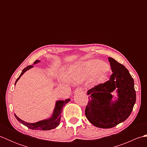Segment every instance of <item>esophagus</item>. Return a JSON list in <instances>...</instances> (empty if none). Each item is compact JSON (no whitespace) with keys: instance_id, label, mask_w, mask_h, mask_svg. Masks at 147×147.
Returning <instances> with one entry per match:
<instances>
[{"instance_id":"1","label":"esophagus","mask_w":147,"mask_h":147,"mask_svg":"<svg viewBox=\"0 0 147 147\" xmlns=\"http://www.w3.org/2000/svg\"><path fill=\"white\" fill-rule=\"evenodd\" d=\"M83 88H78L75 90V93H79V92H83Z\"/></svg>"}]
</instances>
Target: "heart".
Segmentation results:
<instances>
[{
  "instance_id": "1",
  "label": "heart",
  "mask_w": 147,
  "mask_h": 147,
  "mask_svg": "<svg viewBox=\"0 0 147 147\" xmlns=\"http://www.w3.org/2000/svg\"><path fill=\"white\" fill-rule=\"evenodd\" d=\"M109 67L100 60H91L80 62L72 66L69 71V77L76 82L93 77V82L96 85L104 83L107 76Z\"/></svg>"
}]
</instances>
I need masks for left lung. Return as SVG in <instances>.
<instances>
[{
	"mask_svg": "<svg viewBox=\"0 0 147 147\" xmlns=\"http://www.w3.org/2000/svg\"><path fill=\"white\" fill-rule=\"evenodd\" d=\"M108 59L113 72L110 80L87 92L89 96L85 115L100 128H111L127 119L136 102L134 80L129 72L114 59ZM115 91L117 98L112 95Z\"/></svg>",
	"mask_w": 147,
	"mask_h": 147,
	"instance_id": "8db88e82",
	"label": "left lung"
}]
</instances>
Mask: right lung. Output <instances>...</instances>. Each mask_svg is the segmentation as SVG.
I'll use <instances>...</instances> for the list:
<instances>
[{
  "mask_svg": "<svg viewBox=\"0 0 147 147\" xmlns=\"http://www.w3.org/2000/svg\"><path fill=\"white\" fill-rule=\"evenodd\" d=\"M40 61L36 60L33 63L34 64H36L37 63H39ZM33 67V65H28L26 67H25L24 69L22 71L21 74L20 76L18 77V78L16 80L15 82V85L16 84L17 82L20 78L21 76L23 75V74L26 72L28 70L30 69L31 68ZM70 101V99L68 98L66 99L65 100H57L55 102V108L54 109V112L51 115V117L48 119H43L42 121H40L36 122V123H26V122L23 121L20 118H19L16 114H14V115L16 118L17 119V120L20 122V123L23 124V125L26 126V127H28V128L31 129H35V130H42V131H45V130H51L52 129L55 128L56 127L59 126V123H60L61 121V113L62 111V109L64 107V105L67 104V103Z\"/></svg>",
  "mask_w": 147,
  "mask_h": 147,
  "instance_id": "right-lung-1",
  "label": "right lung"
}]
</instances>
